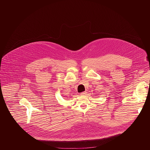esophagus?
I'll list each match as a JSON object with an SVG mask.
<instances>
[{
    "label": "esophagus",
    "instance_id": "obj_1",
    "mask_svg": "<svg viewBox=\"0 0 150 150\" xmlns=\"http://www.w3.org/2000/svg\"><path fill=\"white\" fill-rule=\"evenodd\" d=\"M86 92H83L80 93L81 96H86Z\"/></svg>",
    "mask_w": 150,
    "mask_h": 150
}]
</instances>
